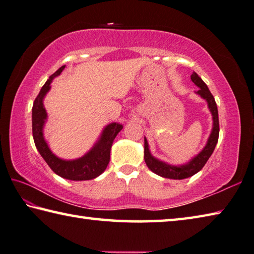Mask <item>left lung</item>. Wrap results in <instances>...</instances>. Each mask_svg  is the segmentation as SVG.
<instances>
[{"label": "left lung", "mask_w": 254, "mask_h": 254, "mask_svg": "<svg viewBox=\"0 0 254 254\" xmlns=\"http://www.w3.org/2000/svg\"><path fill=\"white\" fill-rule=\"evenodd\" d=\"M190 79L192 81L196 84L199 88L196 91L197 95L201 96L203 99L207 101L208 109H210L213 118V127L211 135L208 137L207 143L201 152H199L196 156L190 159L189 163L184 164V165H170L165 162L159 161V159L155 158L152 154H150L149 146L147 143V139L145 137V146H144V159L146 165L155 174H157L162 177H165V179H171V180H184L188 179L196 174L199 171L202 170L205 165L208 158L211 157L212 153L214 152V148L217 144V140H219V132H220V125H219V113H217V107L216 102L214 100V97L208 90L207 86L205 82L198 77L196 72H193L190 75Z\"/></svg>", "instance_id": "left-lung-1"}]
</instances>
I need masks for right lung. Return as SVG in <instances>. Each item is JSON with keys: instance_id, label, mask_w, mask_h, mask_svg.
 I'll return each instance as SVG.
<instances>
[{"instance_id": "1", "label": "right lung", "mask_w": 254, "mask_h": 254, "mask_svg": "<svg viewBox=\"0 0 254 254\" xmlns=\"http://www.w3.org/2000/svg\"><path fill=\"white\" fill-rule=\"evenodd\" d=\"M65 65H62L55 73L50 75L44 86L40 90L38 97L35 98L32 107V134L35 147L39 150L40 155L46 161L49 167L57 175L70 181H88L93 180L99 176L108 166L110 159V149L113 146L114 139L118 132L123 129V125L111 123L104 128L101 135L93 147L84 154L82 157L65 161L57 157L49 148L43 136V127L47 122V111L43 106V98L51 88L53 78L59 75Z\"/></svg>"}]
</instances>
